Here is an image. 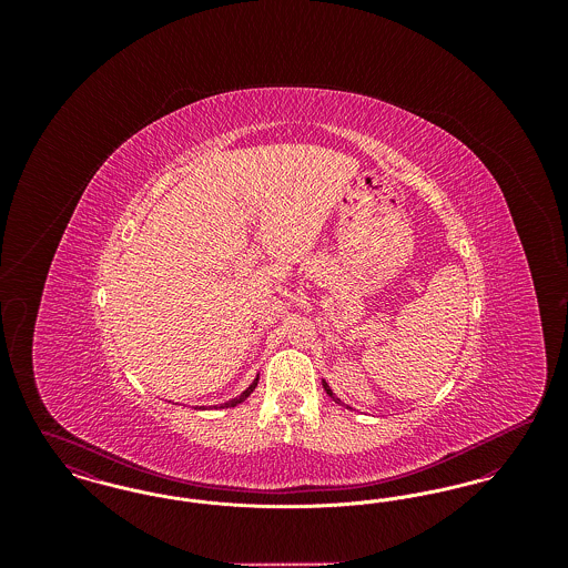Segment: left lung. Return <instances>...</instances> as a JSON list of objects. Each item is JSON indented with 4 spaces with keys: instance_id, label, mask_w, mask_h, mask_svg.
<instances>
[{
    "instance_id": "left-lung-1",
    "label": "left lung",
    "mask_w": 568,
    "mask_h": 568,
    "mask_svg": "<svg viewBox=\"0 0 568 568\" xmlns=\"http://www.w3.org/2000/svg\"><path fill=\"white\" fill-rule=\"evenodd\" d=\"M322 385H324L325 394H327V396H329L334 403H341V398H336V396H334V392L329 389V385H327L325 381H322ZM347 408H352V406H347Z\"/></svg>"
}]
</instances>
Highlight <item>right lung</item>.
Masks as SVG:
<instances>
[{
	"label": "right lung",
	"mask_w": 568,
	"mask_h": 568,
	"mask_svg": "<svg viewBox=\"0 0 568 568\" xmlns=\"http://www.w3.org/2000/svg\"><path fill=\"white\" fill-rule=\"evenodd\" d=\"M257 381H260V375H257V377L253 378V383H251V385H248V387H246V389H244L243 394H241V396H236V398H232V400H227V403H223V405L219 406V408H230V406H236V405H241V403H244V400H246V398H248V396H251V394H253V389H255V387H257Z\"/></svg>",
	"instance_id": "add662e5"
}]
</instances>
